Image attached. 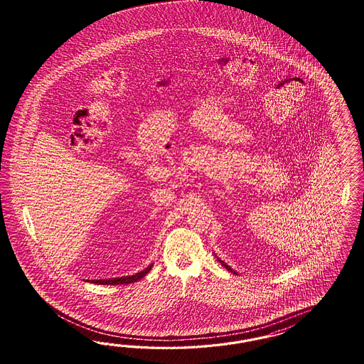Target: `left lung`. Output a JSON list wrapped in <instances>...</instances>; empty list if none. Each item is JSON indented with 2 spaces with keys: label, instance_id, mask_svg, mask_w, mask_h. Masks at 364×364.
Returning a JSON list of instances; mask_svg holds the SVG:
<instances>
[{
  "label": "left lung",
  "instance_id": "left-lung-1",
  "mask_svg": "<svg viewBox=\"0 0 364 364\" xmlns=\"http://www.w3.org/2000/svg\"><path fill=\"white\" fill-rule=\"evenodd\" d=\"M218 262H219V263H220V264L223 265V267H225V268H227V269H228L230 272H232V274H235V275H237V272H236V271H233V269H232L230 265L227 264V263H224V262H223V260H220L219 257H218Z\"/></svg>",
  "mask_w": 364,
  "mask_h": 364
}]
</instances>
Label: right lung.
<instances>
[{
    "mask_svg": "<svg viewBox=\"0 0 364 364\" xmlns=\"http://www.w3.org/2000/svg\"><path fill=\"white\" fill-rule=\"evenodd\" d=\"M154 264H149L145 269L134 274V275L129 276H122V277H113V279H100V280H87L90 283H95V284H102V286H114V284H131L134 283L140 279H143L144 276L146 275L151 269H152Z\"/></svg>",
    "mask_w": 364,
    "mask_h": 364,
    "instance_id": "add662e5",
    "label": "right lung"
}]
</instances>
